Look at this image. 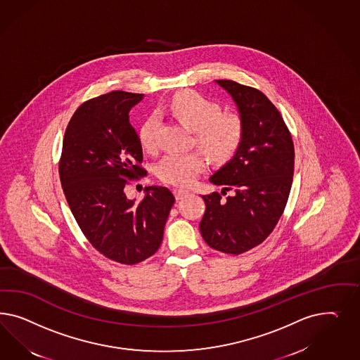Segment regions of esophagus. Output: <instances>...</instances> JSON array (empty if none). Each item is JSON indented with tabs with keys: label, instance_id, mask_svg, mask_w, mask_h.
I'll list each match as a JSON object with an SVG mask.
<instances>
[{
	"label": "esophagus",
	"instance_id": "1",
	"mask_svg": "<svg viewBox=\"0 0 360 360\" xmlns=\"http://www.w3.org/2000/svg\"><path fill=\"white\" fill-rule=\"evenodd\" d=\"M174 194L175 196H176V199H182L184 196L188 194V191H187V190H184V188H175Z\"/></svg>",
	"mask_w": 360,
	"mask_h": 360
}]
</instances>
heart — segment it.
<instances>
[{"mask_svg": "<svg viewBox=\"0 0 360 360\" xmlns=\"http://www.w3.org/2000/svg\"><path fill=\"white\" fill-rule=\"evenodd\" d=\"M166 110L187 128L195 131L196 143L214 161H224L239 148L243 121L236 113H221L217 103L195 92H181L166 105ZM157 119L149 116L139 131L145 152L155 149ZM205 166L200 153H167L157 165V175L170 185H190Z\"/></svg>", "mask_w": 360, "mask_h": 360, "instance_id": "b5f03b06", "label": "heart"}]
</instances>
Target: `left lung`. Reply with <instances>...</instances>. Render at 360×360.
Returning <instances> with one entry per match:
<instances>
[{"instance_id": "obj_1", "label": "left lung", "mask_w": 360, "mask_h": 360, "mask_svg": "<svg viewBox=\"0 0 360 360\" xmlns=\"http://www.w3.org/2000/svg\"><path fill=\"white\" fill-rule=\"evenodd\" d=\"M235 101L244 133L235 155L210 176L234 194L203 195L202 238L217 251L240 255L266 239L283 215L295 173V145L283 116L262 91L215 80Z\"/></svg>"}]
</instances>
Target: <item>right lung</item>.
Masks as SVG:
<instances>
[{
  "label": "right lung",
  "mask_w": 360,
  "mask_h": 360,
  "mask_svg": "<svg viewBox=\"0 0 360 360\" xmlns=\"http://www.w3.org/2000/svg\"><path fill=\"white\" fill-rule=\"evenodd\" d=\"M143 95L113 91L87 100L65 128L59 176L77 226L95 250L133 265L154 255L175 198L149 186L141 202L128 199V181L146 174L129 110Z\"/></svg>",
  "instance_id": "add662e5"
}]
</instances>
